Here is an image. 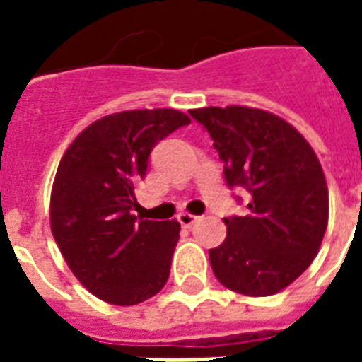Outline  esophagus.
I'll return each mask as SVG.
<instances>
[{
    "mask_svg": "<svg viewBox=\"0 0 362 362\" xmlns=\"http://www.w3.org/2000/svg\"><path fill=\"white\" fill-rule=\"evenodd\" d=\"M197 221V217L196 215H192V213H180V215H178V223H180L182 227L184 228H189L192 227V225H194V223H196Z\"/></svg>",
    "mask_w": 362,
    "mask_h": 362,
    "instance_id": "34e87169",
    "label": "esophagus"
}]
</instances>
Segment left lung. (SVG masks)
Listing matches in <instances>:
<instances>
[{"instance_id": "left-lung-1", "label": "left lung", "mask_w": 362, "mask_h": 362, "mask_svg": "<svg viewBox=\"0 0 362 362\" xmlns=\"http://www.w3.org/2000/svg\"><path fill=\"white\" fill-rule=\"evenodd\" d=\"M211 135L228 188L250 192L248 213L227 217V238L209 250L230 291L269 296L316 258L327 227V184L316 153L288 122L248 106L189 110Z\"/></svg>"}]
</instances>
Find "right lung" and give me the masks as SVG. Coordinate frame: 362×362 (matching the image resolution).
<instances>
[{
	"instance_id": "add662e5",
	"label": "right lung",
	"mask_w": 362,
	"mask_h": 362,
	"mask_svg": "<svg viewBox=\"0 0 362 362\" xmlns=\"http://www.w3.org/2000/svg\"><path fill=\"white\" fill-rule=\"evenodd\" d=\"M188 124L173 108L110 114L85 127L59 160L52 235L79 283L106 303L139 304L168 281L180 223L139 219L134 192L153 147Z\"/></svg>"
}]
</instances>
